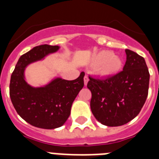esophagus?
Instances as JSON below:
<instances>
[{
  "instance_id": "esophagus-1",
  "label": "esophagus",
  "mask_w": 159,
  "mask_h": 159,
  "mask_svg": "<svg viewBox=\"0 0 159 159\" xmlns=\"http://www.w3.org/2000/svg\"><path fill=\"white\" fill-rule=\"evenodd\" d=\"M88 81H89V78H88V77H87V75H86V76L84 77V84L86 85V86H87Z\"/></svg>"
}]
</instances>
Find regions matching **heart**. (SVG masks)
<instances>
[{
  "instance_id": "heart-1",
  "label": "heart",
  "mask_w": 159,
  "mask_h": 159,
  "mask_svg": "<svg viewBox=\"0 0 159 159\" xmlns=\"http://www.w3.org/2000/svg\"><path fill=\"white\" fill-rule=\"evenodd\" d=\"M92 63L99 66L98 72L103 77H112L118 73L122 67L120 57L111 51H102L97 53L92 58Z\"/></svg>"
}]
</instances>
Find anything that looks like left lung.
I'll use <instances>...</instances> for the list:
<instances>
[{
	"label": "left lung",
	"mask_w": 159,
	"mask_h": 159,
	"mask_svg": "<svg viewBox=\"0 0 159 159\" xmlns=\"http://www.w3.org/2000/svg\"><path fill=\"white\" fill-rule=\"evenodd\" d=\"M125 53L123 71L106 78L89 76L91 110L104 125L120 126L132 120L148 97L149 72L145 60L129 49Z\"/></svg>",
	"instance_id": "obj_1"
}]
</instances>
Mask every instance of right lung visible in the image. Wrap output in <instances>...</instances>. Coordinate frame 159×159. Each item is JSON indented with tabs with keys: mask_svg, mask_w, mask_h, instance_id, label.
<instances>
[{
	"mask_svg": "<svg viewBox=\"0 0 159 159\" xmlns=\"http://www.w3.org/2000/svg\"><path fill=\"white\" fill-rule=\"evenodd\" d=\"M58 49L57 45L36 46L20 56L11 74V102L19 116L37 128L52 129L61 127L69 117L72 102L84 86V72L72 81L57 77L40 87H31L26 82L25 67Z\"/></svg>",
	"mask_w": 159,
	"mask_h": 159,
	"instance_id": "1",
	"label": "right lung"
}]
</instances>
